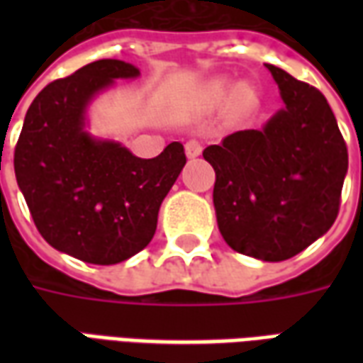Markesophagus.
I'll use <instances>...</instances> for the list:
<instances>
[{
	"instance_id": "obj_1",
	"label": "esophagus",
	"mask_w": 363,
	"mask_h": 363,
	"mask_svg": "<svg viewBox=\"0 0 363 363\" xmlns=\"http://www.w3.org/2000/svg\"><path fill=\"white\" fill-rule=\"evenodd\" d=\"M184 150H186V155H189L190 159H194L202 153V143L198 142V140H189L186 145H184Z\"/></svg>"
}]
</instances>
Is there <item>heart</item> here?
<instances>
[{"instance_id":"b5f03b06","label":"heart","mask_w":363,"mask_h":363,"mask_svg":"<svg viewBox=\"0 0 363 363\" xmlns=\"http://www.w3.org/2000/svg\"><path fill=\"white\" fill-rule=\"evenodd\" d=\"M216 93H221V85H218V87H216Z\"/></svg>"}]
</instances>
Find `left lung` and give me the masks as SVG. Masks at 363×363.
<instances>
[{
	"label": "left lung",
	"mask_w": 363,
	"mask_h": 363,
	"mask_svg": "<svg viewBox=\"0 0 363 363\" xmlns=\"http://www.w3.org/2000/svg\"><path fill=\"white\" fill-rule=\"evenodd\" d=\"M284 108L262 130H241L208 145L216 171L218 228L233 251L280 262L335 223L348 150L327 99L309 83L267 64Z\"/></svg>",
	"instance_id": "1"
}]
</instances>
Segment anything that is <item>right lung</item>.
<instances>
[{"label":"right lung","instance_id":"right-lung-1","mask_svg":"<svg viewBox=\"0 0 363 363\" xmlns=\"http://www.w3.org/2000/svg\"><path fill=\"white\" fill-rule=\"evenodd\" d=\"M138 75L122 60H96L52 82L28 106L15 145V177L36 229L91 264H116L150 245L159 206L186 163L181 142L140 159L85 132L91 99Z\"/></svg>","mask_w":363,"mask_h":363}]
</instances>
